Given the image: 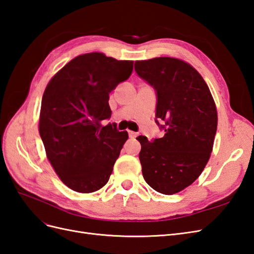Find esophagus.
<instances>
[{
  "mask_svg": "<svg viewBox=\"0 0 254 254\" xmlns=\"http://www.w3.org/2000/svg\"><path fill=\"white\" fill-rule=\"evenodd\" d=\"M137 136V133L134 131H129V137H131V139H134V137Z\"/></svg>",
  "mask_w": 254,
  "mask_h": 254,
  "instance_id": "esophagus-1",
  "label": "esophagus"
}]
</instances>
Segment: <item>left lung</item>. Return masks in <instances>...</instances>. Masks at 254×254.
Segmentation results:
<instances>
[{"label": "left lung", "instance_id": "1", "mask_svg": "<svg viewBox=\"0 0 254 254\" xmlns=\"http://www.w3.org/2000/svg\"><path fill=\"white\" fill-rule=\"evenodd\" d=\"M134 68L157 91L156 118L164 123L161 127L165 131L152 142L136 137L142 146L143 177L161 194L179 193L200 176L211 157L216 105L202 76L181 59L137 60Z\"/></svg>", "mask_w": 254, "mask_h": 254}]
</instances>
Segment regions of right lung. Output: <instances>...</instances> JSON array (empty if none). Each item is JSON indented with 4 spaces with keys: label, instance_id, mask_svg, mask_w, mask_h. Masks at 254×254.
Masks as SVG:
<instances>
[{
    "label": "right lung",
    "instance_id": "right-lung-1",
    "mask_svg": "<svg viewBox=\"0 0 254 254\" xmlns=\"http://www.w3.org/2000/svg\"><path fill=\"white\" fill-rule=\"evenodd\" d=\"M132 68V60L87 53L67 63L44 90L40 136L54 171L75 191L93 193L110 178L128 133L103 121L111 117L109 93Z\"/></svg>",
    "mask_w": 254,
    "mask_h": 254
}]
</instances>
